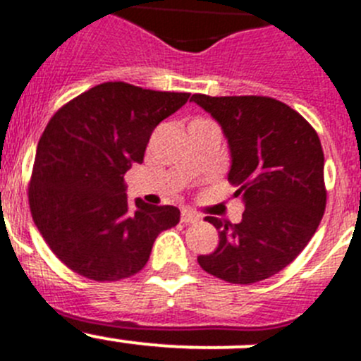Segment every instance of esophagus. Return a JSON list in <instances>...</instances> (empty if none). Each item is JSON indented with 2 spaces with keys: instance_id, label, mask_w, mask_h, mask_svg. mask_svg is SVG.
Wrapping results in <instances>:
<instances>
[{
  "instance_id": "34e87169",
  "label": "esophagus",
  "mask_w": 361,
  "mask_h": 361,
  "mask_svg": "<svg viewBox=\"0 0 361 361\" xmlns=\"http://www.w3.org/2000/svg\"><path fill=\"white\" fill-rule=\"evenodd\" d=\"M200 219L201 217L196 214V212H192V210L181 212V222H185V224H194V222H197Z\"/></svg>"
}]
</instances>
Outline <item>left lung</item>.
<instances>
[{"instance_id":"1","label":"left lung","mask_w":361,"mask_h":361,"mask_svg":"<svg viewBox=\"0 0 361 361\" xmlns=\"http://www.w3.org/2000/svg\"><path fill=\"white\" fill-rule=\"evenodd\" d=\"M226 135L228 181L244 201L238 224L207 217L219 245L197 257L201 269L249 285L278 274L317 231L326 210L324 153L317 131L288 104L267 96L194 94Z\"/></svg>"}]
</instances>
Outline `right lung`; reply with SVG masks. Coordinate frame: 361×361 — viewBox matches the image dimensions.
I'll return each instance as SVG.
<instances>
[{
  "label": "right lung",
  "instance_id": "add662e5",
  "mask_svg": "<svg viewBox=\"0 0 361 361\" xmlns=\"http://www.w3.org/2000/svg\"><path fill=\"white\" fill-rule=\"evenodd\" d=\"M106 82L71 99L39 140L28 188L35 226L71 271L94 281H117L147 264L164 230L180 222L176 207L126 197L124 174L142 164L154 128L188 101Z\"/></svg>",
  "mask_w": 361,
  "mask_h": 361
}]
</instances>
